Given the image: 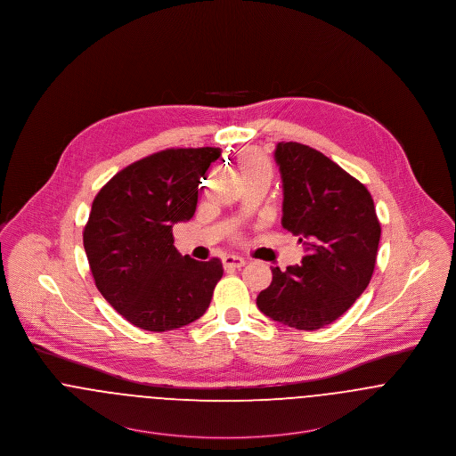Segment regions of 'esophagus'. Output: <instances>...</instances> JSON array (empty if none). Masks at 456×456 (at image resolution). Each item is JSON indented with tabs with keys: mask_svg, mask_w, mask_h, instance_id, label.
<instances>
[{
	"mask_svg": "<svg viewBox=\"0 0 456 456\" xmlns=\"http://www.w3.org/2000/svg\"><path fill=\"white\" fill-rule=\"evenodd\" d=\"M223 265H224V268H240V266L246 265V261H244V257H240V256L228 254V256L223 257Z\"/></svg>",
	"mask_w": 456,
	"mask_h": 456,
	"instance_id": "1",
	"label": "esophagus"
}]
</instances>
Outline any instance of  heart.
I'll use <instances>...</instances> for the list:
<instances>
[{"mask_svg": "<svg viewBox=\"0 0 456 456\" xmlns=\"http://www.w3.org/2000/svg\"><path fill=\"white\" fill-rule=\"evenodd\" d=\"M239 166H240L244 177L256 175V174H270L268 159L257 150L242 151L240 157H239Z\"/></svg>", "mask_w": 456, "mask_h": 456, "instance_id": "1", "label": "heart"}]
</instances>
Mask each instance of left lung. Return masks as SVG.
<instances>
[{
    "label": "left lung",
    "instance_id": "1",
    "mask_svg": "<svg viewBox=\"0 0 456 456\" xmlns=\"http://www.w3.org/2000/svg\"><path fill=\"white\" fill-rule=\"evenodd\" d=\"M282 226L306 248L301 265L272 268L257 308L284 326L315 331L341 317L373 277L381 226L368 188L321 151L279 142Z\"/></svg>",
    "mask_w": 456,
    "mask_h": 456
}]
</instances>
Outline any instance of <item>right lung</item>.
I'll return each mask as SVG.
<instances>
[{"label": "right lung", "mask_w": 456, "mask_h": 456, "mask_svg": "<svg viewBox=\"0 0 456 456\" xmlns=\"http://www.w3.org/2000/svg\"><path fill=\"white\" fill-rule=\"evenodd\" d=\"M219 148H170L113 175L95 195L83 230L92 277L135 328L164 332L200 319L223 277L217 257L197 261L174 248L172 226L190 221L199 184Z\"/></svg>", "instance_id": "obj_1"}]
</instances>
